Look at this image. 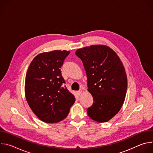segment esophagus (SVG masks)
<instances>
[{"label": "esophagus", "instance_id": "1", "mask_svg": "<svg viewBox=\"0 0 153 153\" xmlns=\"http://www.w3.org/2000/svg\"><path fill=\"white\" fill-rule=\"evenodd\" d=\"M82 90H79V91H77V94H78V96H80L81 94H82Z\"/></svg>", "mask_w": 153, "mask_h": 153}]
</instances>
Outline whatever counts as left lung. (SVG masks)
I'll list each match as a JSON object with an SVG mask.
<instances>
[{"instance_id":"obj_1","label":"left lung","mask_w":153,"mask_h":153,"mask_svg":"<svg viewBox=\"0 0 153 153\" xmlns=\"http://www.w3.org/2000/svg\"><path fill=\"white\" fill-rule=\"evenodd\" d=\"M76 54L82 61L88 91L93 104L87 114L94 121L108 122L121 109L127 90V77L120 58L111 48L95 45L79 48Z\"/></svg>"}]
</instances>
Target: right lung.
<instances>
[{"label": "right lung", "mask_w": 153, "mask_h": 153, "mask_svg": "<svg viewBox=\"0 0 153 153\" xmlns=\"http://www.w3.org/2000/svg\"><path fill=\"white\" fill-rule=\"evenodd\" d=\"M70 51L54 50L36 56L30 64L25 83L27 101L42 121L53 123L66 118L75 97L64 86L60 68Z\"/></svg>", "instance_id": "1"}]
</instances>
